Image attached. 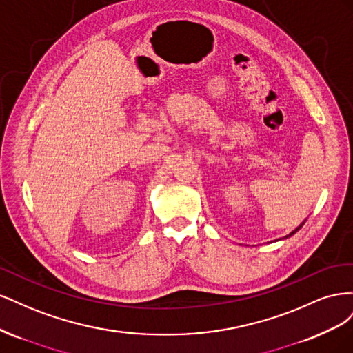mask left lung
Masks as SVG:
<instances>
[{"label":"left lung","instance_id":"8db88e82","mask_svg":"<svg viewBox=\"0 0 353 353\" xmlns=\"http://www.w3.org/2000/svg\"><path fill=\"white\" fill-rule=\"evenodd\" d=\"M305 221H306V219H305ZM303 223H305V222H302V223H301V225H299V227H297L296 230H293V231H292L290 234H287V236H285V237H283V240H284V239H288V237H292V236H293V234H296V232H297L299 230H301V228L303 227ZM279 240H281V239H279ZM279 240H275V241H279Z\"/></svg>","mask_w":353,"mask_h":353}]
</instances>
